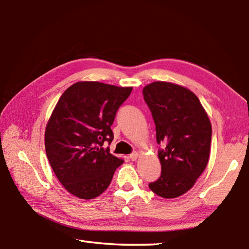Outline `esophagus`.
<instances>
[{"label": "esophagus", "mask_w": 249, "mask_h": 249, "mask_svg": "<svg viewBox=\"0 0 249 249\" xmlns=\"http://www.w3.org/2000/svg\"><path fill=\"white\" fill-rule=\"evenodd\" d=\"M138 158V154L136 153V151H134V153H132L129 155V159L132 160V161H135Z\"/></svg>", "instance_id": "obj_1"}]
</instances>
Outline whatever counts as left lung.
Segmentation results:
<instances>
[{"mask_svg": "<svg viewBox=\"0 0 249 249\" xmlns=\"http://www.w3.org/2000/svg\"><path fill=\"white\" fill-rule=\"evenodd\" d=\"M156 125L161 175L150 190L166 199L190 190L209 161L212 127L197 96L178 84L157 81L142 90Z\"/></svg>", "mask_w": 249, "mask_h": 249, "instance_id": "1", "label": "left lung"}]
</instances>
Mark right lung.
Masks as SVG:
<instances>
[{
	"mask_svg": "<svg viewBox=\"0 0 249 249\" xmlns=\"http://www.w3.org/2000/svg\"><path fill=\"white\" fill-rule=\"evenodd\" d=\"M132 88L77 82L59 99L45 132V148L54 175L71 195L94 199L107 190L123 160L104 148L111 144L117 109Z\"/></svg>",
	"mask_w": 249,
	"mask_h": 249,
	"instance_id": "add662e5",
	"label": "right lung"
}]
</instances>
